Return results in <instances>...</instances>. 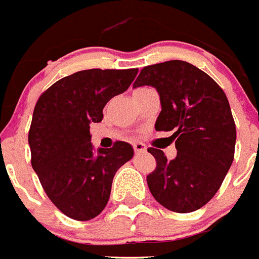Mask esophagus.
<instances>
[{"mask_svg":"<svg viewBox=\"0 0 259 259\" xmlns=\"http://www.w3.org/2000/svg\"><path fill=\"white\" fill-rule=\"evenodd\" d=\"M132 147H134V151H135L136 154H143V152H146L147 150L146 146L140 142H135L134 144H132Z\"/></svg>","mask_w":259,"mask_h":259,"instance_id":"1","label":"esophagus"}]
</instances>
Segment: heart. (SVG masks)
<instances>
[{
    "label": "heart",
    "instance_id": "obj_1",
    "mask_svg": "<svg viewBox=\"0 0 259 259\" xmlns=\"http://www.w3.org/2000/svg\"><path fill=\"white\" fill-rule=\"evenodd\" d=\"M142 90H147V88H139V90H138V91H142Z\"/></svg>",
    "mask_w": 259,
    "mask_h": 259
}]
</instances>
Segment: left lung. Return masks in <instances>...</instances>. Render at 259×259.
<instances>
[{
  "instance_id": "obj_1",
  "label": "left lung",
  "mask_w": 259,
  "mask_h": 259,
  "mask_svg": "<svg viewBox=\"0 0 259 259\" xmlns=\"http://www.w3.org/2000/svg\"><path fill=\"white\" fill-rule=\"evenodd\" d=\"M142 85L159 92L155 130L172 131L178 150L168 160L162 150L148 148L156 160L148 188L171 211H195L217 194L234 160L237 130L229 100L207 73L181 60L144 67L134 88Z\"/></svg>"
}]
</instances>
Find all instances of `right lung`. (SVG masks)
Segmentation results:
<instances>
[{"mask_svg": "<svg viewBox=\"0 0 259 259\" xmlns=\"http://www.w3.org/2000/svg\"><path fill=\"white\" fill-rule=\"evenodd\" d=\"M138 69H87L56 81L38 97L29 130L32 167L48 198L76 221H90L108 203L117 169L134 148L116 142L94 152L90 124L103 120V108L123 94Z\"/></svg>", "mask_w": 259, "mask_h": 259, "instance_id": "obj_1", "label": "right lung"}]
</instances>
